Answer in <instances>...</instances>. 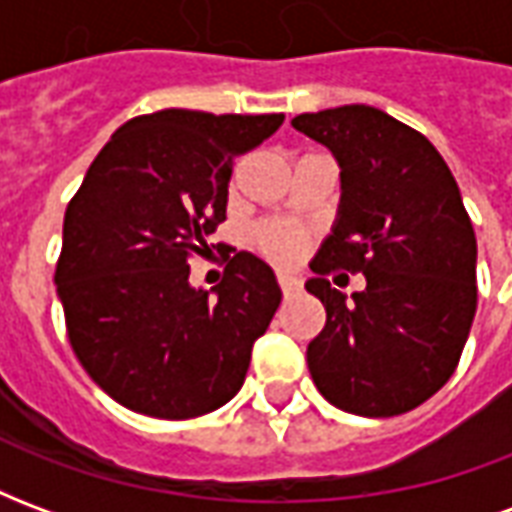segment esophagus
<instances>
[{
	"mask_svg": "<svg viewBox=\"0 0 512 512\" xmlns=\"http://www.w3.org/2000/svg\"><path fill=\"white\" fill-rule=\"evenodd\" d=\"M279 288L285 296H293V293H299L301 282L296 277H290V274H279Z\"/></svg>",
	"mask_w": 512,
	"mask_h": 512,
	"instance_id": "esophagus-1",
	"label": "esophagus"
}]
</instances>
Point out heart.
<instances>
[{
    "mask_svg": "<svg viewBox=\"0 0 512 512\" xmlns=\"http://www.w3.org/2000/svg\"><path fill=\"white\" fill-rule=\"evenodd\" d=\"M255 241L260 246V252L271 257L274 263H296L304 252V241L307 233L301 227L285 222H268L263 227H257Z\"/></svg>",
    "mask_w": 512,
    "mask_h": 512,
    "instance_id": "heart-1",
    "label": "heart"
}]
</instances>
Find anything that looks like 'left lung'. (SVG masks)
<instances>
[{"label":"left lung","mask_w":512,"mask_h":512,"mask_svg":"<svg viewBox=\"0 0 512 512\" xmlns=\"http://www.w3.org/2000/svg\"><path fill=\"white\" fill-rule=\"evenodd\" d=\"M290 126L332 150L343 191L304 285L326 307L307 345L312 381L348 414H406L450 381L477 310V241L458 183L425 136L376 106ZM340 267L366 274L351 302L328 282Z\"/></svg>","instance_id":"8db88e82"}]
</instances>
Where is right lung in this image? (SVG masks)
Segmentation results:
<instances>
[{
	"mask_svg": "<svg viewBox=\"0 0 512 512\" xmlns=\"http://www.w3.org/2000/svg\"><path fill=\"white\" fill-rule=\"evenodd\" d=\"M285 115L161 109L120 126L65 211L57 296L68 340L120 406L202 417L244 386L252 345L282 301L268 263L238 252L211 290L191 288L224 222L235 156Z\"/></svg>",
	"mask_w": 512,
	"mask_h": 512,
	"instance_id": "1",
	"label": "right lung"
}]
</instances>
